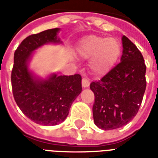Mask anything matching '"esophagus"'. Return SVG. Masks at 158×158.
<instances>
[{
	"label": "esophagus",
	"instance_id": "esophagus-1",
	"mask_svg": "<svg viewBox=\"0 0 158 158\" xmlns=\"http://www.w3.org/2000/svg\"><path fill=\"white\" fill-rule=\"evenodd\" d=\"M82 86L83 88H87L89 86V81L87 79H82Z\"/></svg>",
	"mask_w": 158,
	"mask_h": 158
}]
</instances>
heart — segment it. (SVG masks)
I'll use <instances>...</instances> for the list:
<instances>
[{"label":"heart","mask_w":158,"mask_h":158,"mask_svg":"<svg viewBox=\"0 0 158 158\" xmlns=\"http://www.w3.org/2000/svg\"><path fill=\"white\" fill-rule=\"evenodd\" d=\"M122 52L119 40L113 37L87 35L80 40L78 45L79 55L90 59L89 68L96 76L106 75L118 61Z\"/></svg>","instance_id":"heart-1"}]
</instances>
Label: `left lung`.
<instances>
[{
    "label": "left lung",
    "mask_w": 158,
    "mask_h": 158,
    "mask_svg": "<svg viewBox=\"0 0 158 158\" xmlns=\"http://www.w3.org/2000/svg\"><path fill=\"white\" fill-rule=\"evenodd\" d=\"M122 43L121 62L89 86L95 95L94 123L104 130L118 129L130 122L139 111L146 90L142 54L126 36H123Z\"/></svg>",
    "instance_id": "8db88e82"
}]
</instances>
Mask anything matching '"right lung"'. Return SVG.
Listing matches in <instances>:
<instances>
[{
	"instance_id": "1",
	"label": "right lung",
	"mask_w": 158,
	"mask_h": 158,
	"mask_svg": "<svg viewBox=\"0 0 158 158\" xmlns=\"http://www.w3.org/2000/svg\"><path fill=\"white\" fill-rule=\"evenodd\" d=\"M59 28L28 36L14 53L12 93L23 114L38 124L56 125L66 119L73 101L82 91L79 74L57 75L55 73L43 79L29 69L34 52L46 44H62Z\"/></svg>"
}]
</instances>
